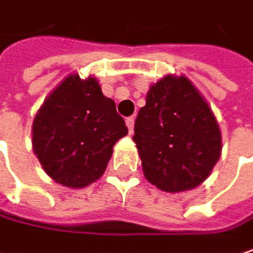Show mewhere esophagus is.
<instances>
[{
    "instance_id": "esophagus-1",
    "label": "esophagus",
    "mask_w": 253,
    "mask_h": 253,
    "mask_svg": "<svg viewBox=\"0 0 253 253\" xmlns=\"http://www.w3.org/2000/svg\"><path fill=\"white\" fill-rule=\"evenodd\" d=\"M126 124H127V127H129V132L132 133V132H133V126H135V118H133V117H129V118H126Z\"/></svg>"
}]
</instances>
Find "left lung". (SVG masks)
<instances>
[{
	"mask_svg": "<svg viewBox=\"0 0 253 253\" xmlns=\"http://www.w3.org/2000/svg\"><path fill=\"white\" fill-rule=\"evenodd\" d=\"M133 141L147 181L166 193L203 184L222 150L208 100L185 75L173 74L150 87L135 121Z\"/></svg>",
	"mask_w": 253,
	"mask_h": 253,
	"instance_id": "8db88e82",
	"label": "left lung"
}]
</instances>
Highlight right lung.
<instances>
[{
	"instance_id": "right-lung-1",
	"label": "right lung",
	"mask_w": 253,
	"mask_h": 253,
	"mask_svg": "<svg viewBox=\"0 0 253 253\" xmlns=\"http://www.w3.org/2000/svg\"><path fill=\"white\" fill-rule=\"evenodd\" d=\"M127 132L97 78L69 74L35 114L32 150L54 182L84 188L103 175L115 142Z\"/></svg>"
}]
</instances>
